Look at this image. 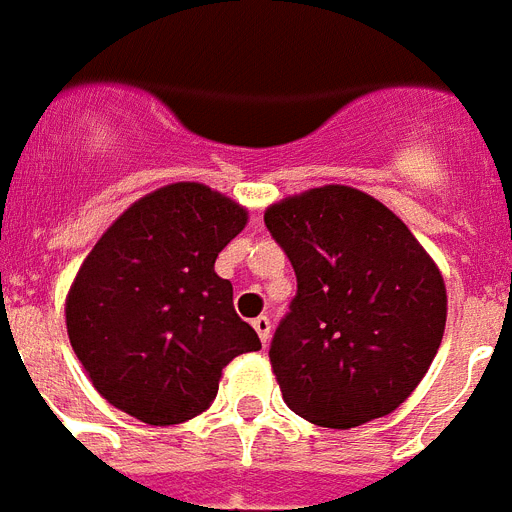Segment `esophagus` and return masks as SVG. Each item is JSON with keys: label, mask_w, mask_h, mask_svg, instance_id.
<instances>
[{"label": "esophagus", "mask_w": 512, "mask_h": 512, "mask_svg": "<svg viewBox=\"0 0 512 512\" xmlns=\"http://www.w3.org/2000/svg\"><path fill=\"white\" fill-rule=\"evenodd\" d=\"M253 330L259 333L261 343L267 346L269 335H272V322H269V317H264V314H261V317H256V320H253Z\"/></svg>", "instance_id": "obj_1"}]
</instances>
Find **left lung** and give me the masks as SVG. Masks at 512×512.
Masks as SVG:
<instances>
[{
    "mask_svg": "<svg viewBox=\"0 0 512 512\" xmlns=\"http://www.w3.org/2000/svg\"><path fill=\"white\" fill-rule=\"evenodd\" d=\"M264 224L298 280L269 349L285 404L341 431L394 412L447 325L436 261L391 208L346 185L282 198Z\"/></svg>",
    "mask_w": 512,
    "mask_h": 512,
    "instance_id": "8db88e82",
    "label": "left lung"
}]
</instances>
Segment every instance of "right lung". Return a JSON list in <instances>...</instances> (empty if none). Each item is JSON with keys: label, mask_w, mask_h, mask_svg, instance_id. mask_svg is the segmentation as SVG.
Here are the masks:
<instances>
[{"label": "right lung", "mask_w": 512, "mask_h": 512, "mask_svg": "<svg viewBox=\"0 0 512 512\" xmlns=\"http://www.w3.org/2000/svg\"><path fill=\"white\" fill-rule=\"evenodd\" d=\"M248 211L200 182H174L126 208L102 232L65 296V327L92 386L147 425L206 412L222 370L259 351L235 314L216 256Z\"/></svg>", "instance_id": "1"}]
</instances>
